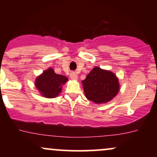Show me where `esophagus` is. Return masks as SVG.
I'll return each instance as SVG.
<instances>
[{
	"mask_svg": "<svg viewBox=\"0 0 157 157\" xmlns=\"http://www.w3.org/2000/svg\"><path fill=\"white\" fill-rule=\"evenodd\" d=\"M70 78L73 80H76L77 79V75L75 72H71L70 74Z\"/></svg>",
	"mask_w": 157,
	"mask_h": 157,
	"instance_id": "34e87169",
	"label": "esophagus"
}]
</instances>
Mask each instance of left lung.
Segmentation results:
<instances>
[{"label":"left lung","mask_w":157,"mask_h":157,"mask_svg":"<svg viewBox=\"0 0 157 157\" xmlns=\"http://www.w3.org/2000/svg\"><path fill=\"white\" fill-rule=\"evenodd\" d=\"M85 96L96 104L106 103L120 91L118 77L109 70L95 66L82 81Z\"/></svg>","instance_id":"obj_1"}]
</instances>
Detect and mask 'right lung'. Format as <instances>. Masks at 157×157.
<instances>
[{"instance_id": "obj_1", "label": "right lung", "mask_w": 157, "mask_h": 157, "mask_svg": "<svg viewBox=\"0 0 157 157\" xmlns=\"http://www.w3.org/2000/svg\"><path fill=\"white\" fill-rule=\"evenodd\" d=\"M68 80L63 75H57L52 68L43 71L36 77L35 87L39 93L46 98H55L62 91V87Z\"/></svg>"}]
</instances>
